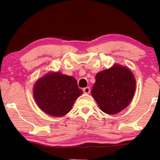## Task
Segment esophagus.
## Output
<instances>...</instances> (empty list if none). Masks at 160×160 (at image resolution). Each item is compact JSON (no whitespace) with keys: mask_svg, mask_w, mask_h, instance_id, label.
<instances>
[{"mask_svg":"<svg viewBox=\"0 0 160 160\" xmlns=\"http://www.w3.org/2000/svg\"><path fill=\"white\" fill-rule=\"evenodd\" d=\"M83 92H84V93L85 94H89L90 92V88H89V87H85V88L83 89Z\"/></svg>","mask_w":160,"mask_h":160,"instance_id":"obj_1","label":"esophagus"}]
</instances>
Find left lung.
<instances>
[{"instance_id": "8db88e82", "label": "left lung", "mask_w": 160, "mask_h": 160, "mask_svg": "<svg viewBox=\"0 0 160 160\" xmlns=\"http://www.w3.org/2000/svg\"><path fill=\"white\" fill-rule=\"evenodd\" d=\"M95 79L92 95L104 113L115 114L130 104L135 90V79L130 70L117 65L99 72Z\"/></svg>"}]
</instances>
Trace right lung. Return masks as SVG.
<instances>
[{"mask_svg":"<svg viewBox=\"0 0 160 160\" xmlns=\"http://www.w3.org/2000/svg\"><path fill=\"white\" fill-rule=\"evenodd\" d=\"M82 92L75 78L58 72L41 77L33 89L35 100L39 108L55 117L67 114Z\"/></svg>","mask_w":160,"mask_h":160,"instance_id":"1","label":"right lung"}]
</instances>
